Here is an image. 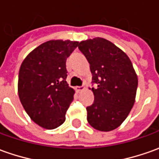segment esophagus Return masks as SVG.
I'll return each mask as SVG.
<instances>
[{
  "instance_id": "1",
  "label": "esophagus",
  "mask_w": 159,
  "mask_h": 159,
  "mask_svg": "<svg viewBox=\"0 0 159 159\" xmlns=\"http://www.w3.org/2000/svg\"><path fill=\"white\" fill-rule=\"evenodd\" d=\"M75 89H76L78 92H80V91L84 90V89H85V87H84V86H77V87H75Z\"/></svg>"
}]
</instances>
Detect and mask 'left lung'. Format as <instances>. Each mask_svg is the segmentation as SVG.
Segmentation results:
<instances>
[{
  "instance_id": "1",
  "label": "left lung",
  "mask_w": 159,
  "mask_h": 159,
  "mask_svg": "<svg viewBox=\"0 0 159 159\" xmlns=\"http://www.w3.org/2000/svg\"><path fill=\"white\" fill-rule=\"evenodd\" d=\"M80 51L89 63L94 84V102L87 107V120L94 129L111 131L119 127L131 111L138 75L129 57L106 39L80 42Z\"/></svg>"
}]
</instances>
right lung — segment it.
I'll return each mask as SVG.
<instances>
[{
  "instance_id": "add662e5",
  "label": "right lung",
  "mask_w": 159,
  "mask_h": 159,
  "mask_svg": "<svg viewBox=\"0 0 159 159\" xmlns=\"http://www.w3.org/2000/svg\"><path fill=\"white\" fill-rule=\"evenodd\" d=\"M79 42L50 40L33 49L21 62L18 95L30 117L44 129H53L65 121L75 90L66 82V60Z\"/></svg>"
}]
</instances>
